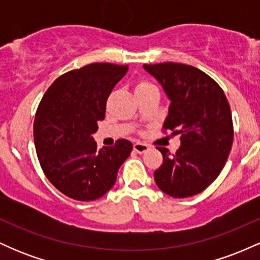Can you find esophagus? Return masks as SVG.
Segmentation results:
<instances>
[{
	"label": "esophagus",
	"mask_w": 260,
	"mask_h": 260,
	"mask_svg": "<svg viewBox=\"0 0 260 260\" xmlns=\"http://www.w3.org/2000/svg\"><path fill=\"white\" fill-rule=\"evenodd\" d=\"M133 149H134V151H136V153L142 154V153H145V151H147L149 149V147L147 144H145V143L137 142V143H134V144H133Z\"/></svg>",
	"instance_id": "34e87169"
}]
</instances>
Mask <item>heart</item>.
<instances>
[{
    "instance_id": "obj_1",
    "label": "heart",
    "mask_w": 260,
    "mask_h": 260,
    "mask_svg": "<svg viewBox=\"0 0 260 260\" xmlns=\"http://www.w3.org/2000/svg\"><path fill=\"white\" fill-rule=\"evenodd\" d=\"M150 85H153V84H151V83L147 82V80H139V82L137 83V85H136V91L143 90V89L148 88V86H150Z\"/></svg>"
}]
</instances>
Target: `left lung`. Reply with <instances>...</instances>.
Instances as JSON below:
<instances>
[{
	"instance_id": "left-lung-1",
	"label": "left lung",
	"mask_w": 260,
	"mask_h": 260,
	"mask_svg": "<svg viewBox=\"0 0 260 260\" xmlns=\"http://www.w3.org/2000/svg\"><path fill=\"white\" fill-rule=\"evenodd\" d=\"M171 100L162 131L181 136L175 154L166 148L154 172L164 193L187 198L203 192L222 171L234 142L231 109L223 90L207 73L189 64H144Z\"/></svg>"
}]
</instances>
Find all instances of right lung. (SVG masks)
Instances as JSON below:
<instances>
[{
    "mask_svg": "<svg viewBox=\"0 0 260 260\" xmlns=\"http://www.w3.org/2000/svg\"><path fill=\"white\" fill-rule=\"evenodd\" d=\"M128 66L101 62L59 76L44 94L34 120L35 150L45 176L61 193L80 202L112 188L133 145L117 139L96 150L92 134L105 118L106 100Z\"/></svg>",
    "mask_w": 260,
    "mask_h": 260,
    "instance_id": "obj_1",
    "label": "right lung"
}]
</instances>
